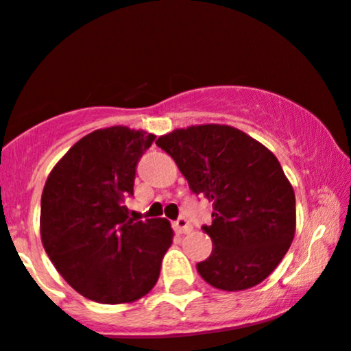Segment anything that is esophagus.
I'll use <instances>...</instances> for the list:
<instances>
[{
	"label": "esophagus",
	"mask_w": 351,
	"mask_h": 351,
	"mask_svg": "<svg viewBox=\"0 0 351 351\" xmlns=\"http://www.w3.org/2000/svg\"><path fill=\"white\" fill-rule=\"evenodd\" d=\"M174 228L177 234H189V232L192 230L191 223H189V220L186 217H179L174 222Z\"/></svg>",
	"instance_id": "1"
}]
</instances>
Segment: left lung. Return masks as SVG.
Here are the masks:
<instances>
[{
	"label": "left lung",
	"mask_w": 351,
	"mask_h": 351,
	"mask_svg": "<svg viewBox=\"0 0 351 351\" xmlns=\"http://www.w3.org/2000/svg\"><path fill=\"white\" fill-rule=\"evenodd\" d=\"M195 194L212 200L210 257L197 263L208 285L227 292L265 280L295 237V192L274 152L227 124H200L159 136Z\"/></svg>",
	"instance_id": "1"
}]
</instances>
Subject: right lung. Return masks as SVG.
Segmentation results:
<instances>
[{
	"label": "right lung",
	"mask_w": 351,
	"mask_h": 351,
	"mask_svg": "<svg viewBox=\"0 0 351 351\" xmlns=\"http://www.w3.org/2000/svg\"><path fill=\"white\" fill-rule=\"evenodd\" d=\"M154 134L128 125L93 131L49 172L39 232L61 277L89 300L132 303L154 289L174 230L165 219L128 217L136 165Z\"/></svg>",
	"instance_id": "right-lung-1"
}]
</instances>
